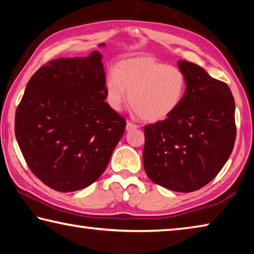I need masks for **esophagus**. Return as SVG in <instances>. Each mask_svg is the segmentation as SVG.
Segmentation results:
<instances>
[{
  "label": "esophagus",
  "mask_w": 254,
  "mask_h": 254,
  "mask_svg": "<svg viewBox=\"0 0 254 254\" xmlns=\"http://www.w3.org/2000/svg\"><path fill=\"white\" fill-rule=\"evenodd\" d=\"M137 126L135 124H133L131 122H127V131H132V130H136Z\"/></svg>",
  "instance_id": "1"
}]
</instances>
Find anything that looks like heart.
<instances>
[{"label":"heart","mask_w":254,"mask_h":254,"mask_svg":"<svg viewBox=\"0 0 254 254\" xmlns=\"http://www.w3.org/2000/svg\"><path fill=\"white\" fill-rule=\"evenodd\" d=\"M186 89L187 78L180 68L149 55L120 60L104 83L105 100L112 110L120 112L130 100L137 117L151 123L173 115Z\"/></svg>","instance_id":"b5f03b06"}]
</instances>
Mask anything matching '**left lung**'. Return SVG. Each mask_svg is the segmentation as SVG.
<instances>
[{"mask_svg":"<svg viewBox=\"0 0 254 254\" xmlns=\"http://www.w3.org/2000/svg\"><path fill=\"white\" fill-rule=\"evenodd\" d=\"M187 78L180 106L144 127L143 167L148 177L179 192L197 190L216 177L234 147L235 102L229 86L196 64L179 60Z\"/></svg>","mask_w":254,"mask_h":254,"instance_id":"1","label":"left lung"}]
</instances>
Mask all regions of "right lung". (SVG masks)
<instances>
[{"instance_id": "obj_1", "label": "right lung", "mask_w": 254, "mask_h": 254, "mask_svg": "<svg viewBox=\"0 0 254 254\" xmlns=\"http://www.w3.org/2000/svg\"><path fill=\"white\" fill-rule=\"evenodd\" d=\"M102 57L95 50L51 60L30 78L15 112L16 141L30 170L57 191L96 182L126 131V120L105 102Z\"/></svg>"}]
</instances>
